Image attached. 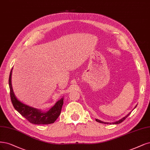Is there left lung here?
<instances>
[{"label": "left lung", "mask_w": 150, "mask_h": 150, "mask_svg": "<svg viewBox=\"0 0 150 150\" xmlns=\"http://www.w3.org/2000/svg\"><path fill=\"white\" fill-rule=\"evenodd\" d=\"M136 107H137V105L135 106V108H136ZM131 113V112L128 113V114H127L125 117H123L122 118H121L120 120H118V121H117V122H113L112 123V124H119V123H122L123 120H125V118H127V117H128V116H129V115H130ZM96 120L97 122H99V123H105V124H108V123H107V122H102V121H101V120H99V119H96ZM110 124H112V123H110Z\"/></svg>", "instance_id": "obj_1"}]
</instances>
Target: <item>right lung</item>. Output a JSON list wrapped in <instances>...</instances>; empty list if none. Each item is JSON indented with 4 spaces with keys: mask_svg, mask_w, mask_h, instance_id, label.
Segmentation results:
<instances>
[{
    "mask_svg": "<svg viewBox=\"0 0 150 150\" xmlns=\"http://www.w3.org/2000/svg\"><path fill=\"white\" fill-rule=\"evenodd\" d=\"M10 71L8 84L10 88V99L15 109L20 113L26 119L33 124L47 125L54 123L59 116L62 106L63 105V97L56 102L54 106L46 112H45L38 108H36L26 105L17 99L15 97L12 86V72Z\"/></svg>",
    "mask_w": 150,
    "mask_h": 150,
    "instance_id": "add662e5",
    "label": "right lung"
}]
</instances>
